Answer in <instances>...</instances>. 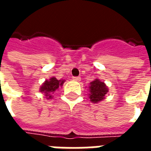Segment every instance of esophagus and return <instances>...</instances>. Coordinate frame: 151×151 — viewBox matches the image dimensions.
I'll use <instances>...</instances> for the list:
<instances>
[{
  "label": "esophagus",
  "instance_id": "esophagus-1",
  "mask_svg": "<svg viewBox=\"0 0 151 151\" xmlns=\"http://www.w3.org/2000/svg\"><path fill=\"white\" fill-rule=\"evenodd\" d=\"M73 79L74 81H77V82H80V81H81V78H80V77H73Z\"/></svg>",
  "mask_w": 151,
  "mask_h": 151
}]
</instances>
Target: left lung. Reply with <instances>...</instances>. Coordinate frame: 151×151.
<instances>
[{
    "label": "left lung",
    "mask_w": 151,
    "mask_h": 151,
    "mask_svg": "<svg viewBox=\"0 0 151 151\" xmlns=\"http://www.w3.org/2000/svg\"><path fill=\"white\" fill-rule=\"evenodd\" d=\"M89 98L94 104H97L105 99V95L108 94V88L104 82L99 79H95L90 83L89 86Z\"/></svg>",
    "instance_id": "8db88e82"
}]
</instances>
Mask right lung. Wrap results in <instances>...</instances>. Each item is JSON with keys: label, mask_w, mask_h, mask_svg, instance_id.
I'll return each mask as SVG.
<instances>
[{"label": "right lung", "mask_w": 151, "mask_h": 151, "mask_svg": "<svg viewBox=\"0 0 151 151\" xmlns=\"http://www.w3.org/2000/svg\"><path fill=\"white\" fill-rule=\"evenodd\" d=\"M64 82L65 80H57L55 77H52L49 80H46L43 82V85L40 86V91L43 93L47 99H52V94H53L60 87H61Z\"/></svg>", "instance_id": "add662e5"}]
</instances>
